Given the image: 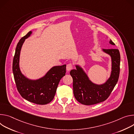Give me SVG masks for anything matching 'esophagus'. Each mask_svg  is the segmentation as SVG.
Returning a JSON list of instances; mask_svg holds the SVG:
<instances>
[{
	"instance_id": "1",
	"label": "esophagus",
	"mask_w": 134,
	"mask_h": 134,
	"mask_svg": "<svg viewBox=\"0 0 134 134\" xmlns=\"http://www.w3.org/2000/svg\"><path fill=\"white\" fill-rule=\"evenodd\" d=\"M73 68V65L72 63H69L66 65V70L70 71Z\"/></svg>"
}]
</instances>
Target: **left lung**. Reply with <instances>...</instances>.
<instances>
[{
	"instance_id": "8db88e82",
	"label": "left lung",
	"mask_w": 134,
	"mask_h": 134,
	"mask_svg": "<svg viewBox=\"0 0 134 134\" xmlns=\"http://www.w3.org/2000/svg\"><path fill=\"white\" fill-rule=\"evenodd\" d=\"M109 42L115 45L111 40ZM103 51L110 55L112 61L111 76L105 83L97 85L92 82L82 68L78 65H76V70H72L70 72L73 78L74 96L83 105H93L105 100L118 81L120 64L119 51L117 49H103Z\"/></svg>"
}]
</instances>
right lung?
Wrapping results in <instances>:
<instances>
[{
	"label": "right lung",
	"mask_w": 134,
	"mask_h": 134,
	"mask_svg": "<svg viewBox=\"0 0 134 134\" xmlns=\"http://www.w3.org/2000/svg\"><path fill=\"white\" fill-rule=\"evenodd\" d=\"M32 34L29 32L18 42L13 61V72L18 91L26 100L39 105L50 103L54 98L59 81L65 75L66 65L52 68L43 77L31 80L25 77L19 66L20 52L25 40Z\"/></svg>",
	"instance_id": "right-lung-1"
}]
</instances>
